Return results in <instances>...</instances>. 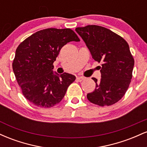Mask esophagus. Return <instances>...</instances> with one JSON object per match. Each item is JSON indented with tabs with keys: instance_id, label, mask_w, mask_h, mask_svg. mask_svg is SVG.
Masks as SVG:
<instances>
[{
	"instance_id": "obj_1",
	"label": "esophagus",
	"mask_w": 147,
	"mask_h": 147,
	"mask_svg": "<svg viewBox=\"0 0 147 147\" xmlns=\"http://www.w3.org/2000/svg\"><path fill=\"white\" fill-rule=\"evenodd\" d=\"M84 79V77H77V79H76V80H77V82H82V81H83Z\"/></svg>"
}]
</instances>
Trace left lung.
<instances>
[{
  "label": "left lung",
  "mask_w": 147,
  "mask_h": 147,
  "mask_svg": "<svg viewBox=\"0 0 147 147\" xmlns=\"http://www.w3.org/2000/svg\"><path fill=\"white\" fill-rule=\"evenodd\" d=\"M75 31L83 38L93 59L102 63V78L96 83L93 92L87 98L100 106L117 103L125 95L133 77L134 59L129 46L122 36L111 30L95 25L77 28Z\"/></svg>",
  "instance_id": "8db88e82"
}]
</instances>
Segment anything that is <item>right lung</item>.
Masks as SVG:
<instances>
[{"instance_id":"obj_1","label":"right lung","mask_w":147,"mask_h":147,"mask_svg":"<svg viewBox=\"0 0 147 147\" xmlns=\"http://www.w3.org/2000/svg\"><path fill=\"white\" fill-rule=\"evenodd\" d=\"M79 41L71 29L48 28L20 43L12 68L25 99L41 108L52 107L62 100L75 77L66 72L54 75L53 63L63 45Z\"/></svg>"}]
</instances>
